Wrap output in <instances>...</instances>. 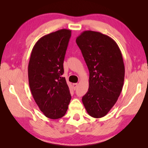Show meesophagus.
Wrapping results in <instances>:
<instances>
[{"label": "esophagus", "instance_id": "obj_1", "mask_svg": "<svg viewBox=\"0 0 148 148\" xmlns=\"http://www.w3.org/2000/svg\"><path fill=\"white\" fill-rule=\"evenodd\" d=\"M77 87V84H73V88L74 90H76Z\"/></svg>", "mask_w": 148, "mask_h": 148}]
</instances>
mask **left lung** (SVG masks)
<instances>
[{
  "label": "left lung",
  "instance_id": "left-lung-1",
  "mask_svg": "<svg viewBox=\"0 0 148 148\" xmlns=\"http://www.w3.org/2000/svg\"><path fill=\"white\" fill-rule=\"evenodd\" d=\"M89 71V89L82 97L87 113L95 118L106 116L122 91L125 66L116 42L99 32L86 31L77 37Z\"/></svg>",
  "mask_w": 148,
  "mask_h": 148
}]
</instances>
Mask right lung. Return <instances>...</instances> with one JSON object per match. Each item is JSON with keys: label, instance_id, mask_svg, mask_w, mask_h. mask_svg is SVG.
<instances>
[{"label": "right lung", "instance_id": "right-lung-1", "mask_svg": "<svg viewBox=\"0 0 148 148\" xmlns=\"http://www.w3.org/2000/svg\"><path fill=\"white\" fill-rule=\"evenodd\" d=\"M71 31L61 29L40 38L32 48L28 66L29 84L40 110L49 119L64 116L71 99L63 62Z\"/></svg>", "mask_w": 148, "mask_h": 148}]
</instances>
